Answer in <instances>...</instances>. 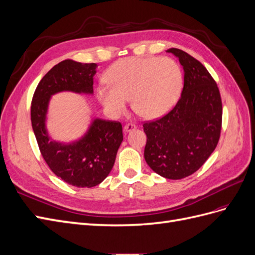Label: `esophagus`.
<instances>
[{
    "label": "esophagus",
    "mask_w": 255,
    "mask_h": 255,
    "mask_svg": "<svg viewBox=\"0 0 255 255\" xmlns=\"http://www.w3.org/2000/svg\"><path fill=\"white\" fill-rule=\"evenodd\" d=\"M135 128H136L135 125H127L125 128H123V132L129 133V132H132V130H134Z\"/></svg>",
    "instance_id": "1"
}]
</instances>
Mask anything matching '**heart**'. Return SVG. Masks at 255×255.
<instances>
[{
  "label": "heart",
  "mask_w": 255,
  "mask_h": 255,
  "mask_svg": "<svg viewBox=\"0 0 255 255\" xmlns=\"http://www.w3.org/2000/svg\"><path fill=\"white\" fill-rule=\"evenodd\" d=\"M110 86H99L98 99L105 111L118 117L128 99L145 119H157L170 112L182 88L180 67L170 58L126 57L114 63L105 74Z\"/></svg>",
  "instance_id": "obj_1"
}]
</instances>
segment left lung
<instances>
[{"mask_svg":"<svg viewBox=\"0 0 255 255\" xmlns=\"http://www.w3.org/2000/svg\"><path fill=\"white\" fill-rule=\"evenodd\" d=\"M184 87L179 102L163 118L144 123V159L160 176L184 179L201 167L217 146L222 120L219 89L206 68L180 49Z\"/></svg>","mask_w":255,"mask_h":255,"instance_id":"left-lung-1","label":"left lung"}]
</instances>
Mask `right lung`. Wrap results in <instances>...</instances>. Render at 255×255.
I'll use <instances>...</instances> for the list:
<instances>
[{
    "mask_svg": "<svg viewBox=\"0 0 255 255\" xmlns=\"http://www.w3.org/2000/svg\"><path fill=\"white\" fill-rule=\"evenodd\" d=\"M97 64L66 59L54 66L38 84L30 107V120L42 157L51 170L76 187H94L110 174L123 140L122 126L91 116L90 125L78 139H53L48 130L51 99L59 92L94 96Z\"/></svg>",
    "mask_w": 255,
    "mask_h": 255,
    "instance_id": "1",
    "label": "right lung"
}]
</instances>
